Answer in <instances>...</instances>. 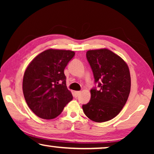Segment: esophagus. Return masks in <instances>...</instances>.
<instances>
[{"label":"esophagus","mask_w":154,"mask_h":154,"mask_svg":"<svg viewBox=\"0 0 154 154\" xmlns=\"http://www.w3.org/2000/svg\"><path fill=\"white\" fill-rule=\"evenodd\" d=\"M80 94H81V91H75V92H74L75 97H78V96Z\"/></svg>","instance_id":"esophagus-1"}]
</instances>
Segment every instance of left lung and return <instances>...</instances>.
<instances>
[{
  "label": "left lung",
  "mask_w": 154,
  "mask_h": 154,
  "mask_svg": "<svg viewBox=\"0 0 154 154\" xmlns=\"http://www.w3.org/2000/svg\"><path fill=\"white\" fill-rule=\"evenodd\" d=\"M86 57L99 88L90 90L91 98L83 110L94 122L108 121L121 112L128 100L131 87L129 68L121 57L106 48L88 50Z\"/></svg>",
  "instance_id": "left-lung-1"
}]
</instances>
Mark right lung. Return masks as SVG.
Masks as SVG:
<instances>
[{
  "instance_id": "add662e5",
  "label": "right lung",
  "mask_w": 154,
  "mask_h": 154,
  "mask_svg": "<svg viewBox=\"0 0 154 154\" xmlns=\"http://www.w3.org/2000/svg\"><path fill=\"white\" fill-rule=\"evenodd\" d=\"M74 55L71 50L49 49L38 54L27 66L23 93L31 110L41 119L58 116L72 100L64 71Z\"/></svg>"
}]
</instances>
